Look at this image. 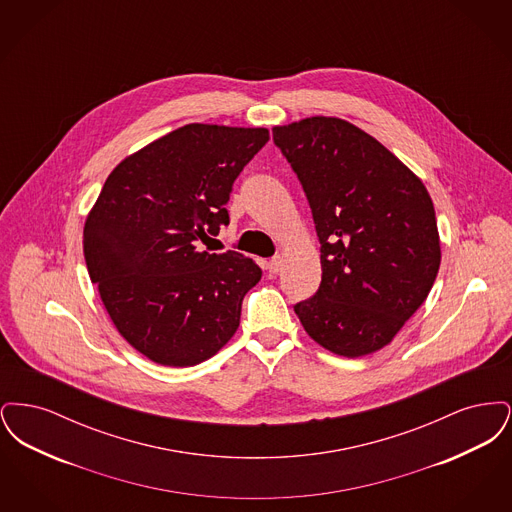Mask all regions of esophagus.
Segmentation results:
<instances>
[{"mask_svg": "<svg viewBox=\"0 0 512 512\" xmlns=\"http://www.w3.org/2000/svg\"><path fill=\"white\" fill-rule=\"evenodd\" d=\"M280 267H282V259H280V257H272V259L268 261L267 268L270 274H276V272L280 270Z\"/></svg>", "mask_w": 512, "mask_h": 512, "instance_id": "1", "label": "esophagus"}]
</instances>
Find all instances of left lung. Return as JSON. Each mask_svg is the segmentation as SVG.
I'll use <instances>...</instances> for the list:
<instances>
[{"mask_svg":"<svg viewBox=\"0 0 512 512\" xmlns=\"http://www.w3.org/2000/svg\"><path fill=\"white\" fill-rule=\"evenodd\" d=\"M272 138L305 190L320 242V286L295 315L324 349L370 355L395 338L438 276L432 197L388 147L343 119L274 126Z\"/></svg>","mask_w":512,"mask_h":512,"instance_id":"obj_1","label":"left lung"}]
</instances>
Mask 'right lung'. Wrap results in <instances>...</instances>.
I'll return each mask as SVG.
<instances>
[{
  "label": "right lung",
  "instance_id": "right-lung-1",
  "mask_svg": "<svg viewBox=\"0 0 512 512\" xmlns=\"http://www.w3.org/2000/svg\"><path fill=\"white\" fill-rule=\"evenodd\" d=\"M268 138L267 128L192 122L107 176L84 224V259L119 334L149 361L199 365L236 334L263 272L197 244L228 224L232 184Z\"/></svg>",
  "mask_w": 512,
  "mask_h": 512
}]
</instances>
